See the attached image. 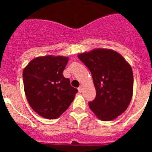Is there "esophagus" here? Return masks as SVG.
Instances as JSON below:
<instances>
[{
  "mask_svg": "<svg viewBox=\"0 0 152 152\" xmlns=\"http://www.w3.org/2000/svg\"><path fill=\"white\" fill-rule=\"evenodd\" d=\"M77 90H78V91L80 93H81L82 92V91H83V88H82V86H80V87H79L78 88H77Z\"/></svg>",
  "mask_w": 152,
  "mask_h": 152,
  "instance_id": "esophagus-1",
  "label": "esophagus"
}]
</instances>
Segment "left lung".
<instances>
[{
	"mask_svg": "<svg viewBox=\"0 0 152 152\" xmlns=\"http://www.w3.org/2000/svg\"><path fill=\"white\" fill-rule=\"evenodd\" d=\"M92 75L96 97L91 110L102 121H110L129 105L133 93V73L124 58L115 51L99 49L78 56Z\"/></svg>",
	"mask_w": 152,
	"mask_h": 152,
	"instance_id": "left-lung-1",
	"label": "left lung"
}]
</instances>
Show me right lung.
Masks as SVG:
<instances>
[{
	"instance_id": "right-lung-1",
	"label": "right lung",
	"mask_w": 152,
	"mask_h": 152,
	"mask_svg": "<svg viewBox=\"0 0 152 152\" xmlns=\"http://www.w3.org/2000/svg\"><path fill=\"white\" fill-rule=\"evenodd\" d=\"M68 58L43 56L33 59L23 72L24 91L33 110L48 119L59 117L69 107L77 90L63 76Z\"/></svg>"
}]
</instances>
